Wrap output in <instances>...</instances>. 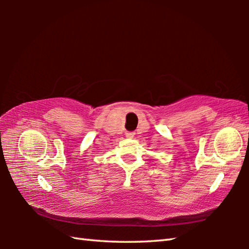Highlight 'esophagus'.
Segmentation results:
<instances>
[{
    "label": "esophagus",
    "mask_w": 249,
    "mask_h": 249,
    "mask_svg": "<svg viewBox=\"0 0 249 249\" xmlns=\"http://www.w3.org/2000/svg\"><path fill=\"white\" fill-rule=\"evenodd\" d=\"M134 136V133H126V137H129L132 138Z\"/></svg>",
    "instance_id": "34e87169"
}]
</instances>
